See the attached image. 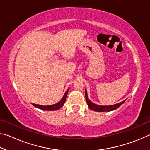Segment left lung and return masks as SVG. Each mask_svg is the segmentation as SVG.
Wrapping results in <instances>:
<instances>
[{"instance_id": "left-lung-1", "label": "left lung", "mask_w": 150, "mask_h": 150, "mask_svg": "<svg viewBox=\"0 0 150 150\" xmlns=\"http://www.w3.org/2000/svg\"><path fill=\"white\" fill-rule=\"evenodd\" d=\"M85 98H86V100H87L88 107H89L91 110L96 111V112H110V111H112L114 110H116V108H118L119 106H120L126 100V99L123 101H122L120 103L115 104V105H112L101 106V105H96V104L93 103V102H91L89 99H88V97L87 95V91L86 88L85 90Z\"/></svg>"}]
</instances>
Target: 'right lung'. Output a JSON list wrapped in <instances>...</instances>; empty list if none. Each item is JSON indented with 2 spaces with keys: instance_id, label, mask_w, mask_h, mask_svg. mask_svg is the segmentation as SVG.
Wrapping results in <instances>:
<instances>
[{
  "instance_id": "right-lung-1",
  "label": "right lung",
  "mask_w": 150,
  "mask_h": 150,
  "mask_svg": "<svg viewBox=\"0 0 150 150\" xmlns=\"http://www.w3.org/2000/svg\"><path fill=\"white\" fill-rule=\"evenodd\" d=\"M69 90V88H68L66 91L65 93L63 95V98L60 100L59 102H58L57 103L55 104V105H48V106H42V105H37V104H34L32 103L33 106H34L35 107L38 108L41 110H57L58 109H59L61 107H62L63 105H64L65 101L66 100V97H67L68 91Z\"/></svg>"
}]
</instances>
